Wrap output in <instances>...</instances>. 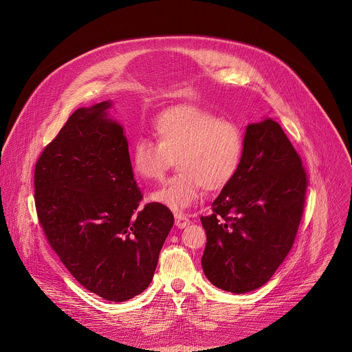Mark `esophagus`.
Instances as JSON below:
<instances>
[{"mask_svg":"<svg viewBox=\"0 0 352 352\" xmlns=\"http://www.w3.org/2000/svg\"><path fill=\"white\" fill-rule=\"evenodd\" d=\"M174 217H175V226L178 228H185L189 224V219L184 213H175Z\"/></svg>","mask_w":352,"mask_h":352,"instance_id":"1","label":"esophagus"}]
</instances>
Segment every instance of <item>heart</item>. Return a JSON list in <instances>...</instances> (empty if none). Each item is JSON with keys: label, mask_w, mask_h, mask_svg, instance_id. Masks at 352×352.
Segmentation results:
<instances>
[{"label": "heart", "mask_w": 352, "mask_h": 352, "mask_svg": "<svg viewBox=\"0 0 352 352\" xmlns=\"http://www.w3.org/2000/svg\"><path fill=\"white\" fill-rule=\"evenodd\" d=\"M156 142L138 139L131 148V167L146 182L160 181L173 159L179 170L148 199L184 210L206 188L216 192L235 177L243 156V133L231 120L197 104L174 106L153 122Z\"/></svg>", "instance_id": "heart-1"}]
</instances>
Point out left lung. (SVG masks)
I'll return each mask as SVG.
<instances>
[{
  "label": "left lung",
  "instance_id": "obj_1",
  "mask_svg": "<svg viewBox=\"0 0 352 352\" xmlns=\"http://www.w3.org/2000/svg\"><path fill=\"white\" fill-rule=\"evenodd\" d=\"M308 175L281 126L267 118L246 128L232 181L200 221L209 281L243 294L266 284L291 250L304 214Z\"/></svg>",
  "mask_w": 352,
  "mask_h": 352
}]
</instances>
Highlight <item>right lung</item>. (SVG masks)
<instances>
[{
    "label": "right lung",
    "mask_w": 352,
    "mask_h": 352,
    "mask_svg": "<svg viewBox=\"0 0 352 352\" xmlns=\"http://www.w3.org/2000/svg\"><path fill=\"white\" fill-rule=\"evenodd\" d=\"M111 103L76 110L41 152L34 205L47 242L87 291L113 302L143 292L174 224L171 210L143 199L128 142L107 118Z\"/></svg>",
    "instance_id": "1"
}]
</instances>
